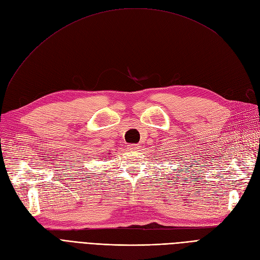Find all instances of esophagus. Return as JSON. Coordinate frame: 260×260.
<instances>
[{
	"label": "esophagus",
	"instance_id": "obj_1",
	"mask_svg": "<svg viewBox=\"0 0 260 260\" xmlns=\"http://www.w3.org/2000/svg\"><path fill=\"white\" fill-rule=\"evenodd\" d=\"M139 147L140 146L138 144H129L128 145V149H130V151H137Z\"/></svg>",
	"mask_w": 260,
	"mask_h": 260
}]
</instances>
